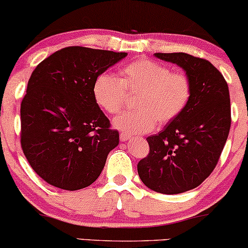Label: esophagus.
<instances>
[{
	"label": "esophagus",
	"instance_id": "34e87169",
	"mask_svg": "<svg viewBox=\"0 0 248 248\" xmlns=\"http://www.w3.org/2000/svg\"><path fill=\"white\" fill-rule=\"evenodd\" d=\"M129 140H132V138H130L129 135H127V134H121V135H120V141L121 142H127Z\"/></svg>",
	"mask_w": 248,
	"mask_h": 248
}]
</instances>
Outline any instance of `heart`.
I'll return each mask as SVG.
<instances>
[{
  "label": "heart",
  "mask_w": 248,
  "mask_h": 248,
  "mask_svg": "<svg viewBox=\"0 0 248 248\" xmlns=\"http://www.w3.org/2000/svg\"><path fill=\"white\" fill-rule=\"evenodd\" d=\"M134 93H139L138 109L122 113L113 120L116 129L130 135L152 132L157 120L166 124L181 114L191 98V82L184 73L171 72L166 65L139 59L120 71V78L102 73L93 85L96 104L109 114L120 112L127 94Z\"/></svg>",
  "instance_id": "obj_1"
}]
</instances>
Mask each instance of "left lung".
Instances as JSON below:
<instances>
[{"label":"left lung","mask_w":248,"mask_h":248,"mask_svg":"<svg viewBox=\"0 0 248 248\" xmlns=\"http://www.w3.org/2000/svg\"><path fill=\"white\" fill-rule=\"evenodd\" d=\"M154 56L184 70L191 98L163 130L147 138L150 152L138 172L150 190L177 195L197 187L217 166L231 127L229 86L205 59L183 52Z\"/></svg>","instance_id":"left-lung-1"}]
</instances>
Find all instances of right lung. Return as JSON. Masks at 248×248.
<instances>
[{"mask_svg":"<svg viewBox=\"0 0 248 248\" xmlns=\"http://www.w3.org/2000/svg\"><path fill=\"white\" fill-rule=\"evenodd\" d=\"M127 56L69 46L31 73L21 104V144L31 168L51 186L84 189L96 181L119 144L118 130L93 95L95 79Z\"/></svg>","mask_w":248,"mask_h":248,"instance_id":"obj_1","label":"right lung"}]
</instances>
